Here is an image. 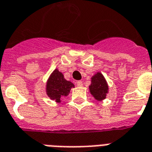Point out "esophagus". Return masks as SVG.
<instances>
[{
  "instance_id": "1",
  "label": "esophagus",
  "mask_w": 152,
  "mask_h": 152,
  "mask_svg": "<svg viewBox=\"0 0 152 152\" xmlns=\"http://www.w3.org/2000/svg\"><path fill=\"white\" fill-rule=\"evenodd\" d=\"M76 85H77V86L80 87V86H82V85H83V83H82V81H80V80H78V81L76 82Z\"/></svg>"
}]
</instances>
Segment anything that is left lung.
Segmentation results:
<instances>
[{
    "instance_id": "1",
    "label": "left lung",
    "mask_w": 152,
    "mask_h": 152,
    "mask_svg": "<svg viewBox=\"0 0 152 152\" xmlns=\"http://www.w3.org/2000/svg\"><path fill=\"white\" fill-rule=\"evenodd\" d=\"M108 85L106 80L102 73L97 72L92 77V83L89 86L91 94L96 100L102 101L105 98L106 93H108Z\"/></svg>"
}]
</instances>
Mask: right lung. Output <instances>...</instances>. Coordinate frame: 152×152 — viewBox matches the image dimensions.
Masks as SVG:
<instances>
[{"mask_svg":"<svg viewBox=\"0 0 152 152\" xmlns=\"http://www.w3.org/2000/svg\"><path fill=\"white\" fill-rule=\"evenodd\" d=\"M73 87L74 85L72 83L66 80L64 75L56 69L48 79L47 93L50 99L56 100L57 102H60L62 96H67L70 93L71 88Z\"/></svg>","mask_w":152,"mask_h":152,"instance_id":"right-lung-1","label":"right lung"}]
</instances>
